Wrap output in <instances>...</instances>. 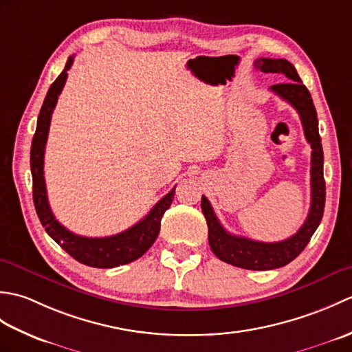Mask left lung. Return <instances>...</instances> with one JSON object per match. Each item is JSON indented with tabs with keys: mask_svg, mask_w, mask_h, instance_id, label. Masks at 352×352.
Returning <instances> with one entry per match:
<instances>
[{
	"mask_svg": "<svg viewBox=\"0 0 352 352\" xmlns=\"http://www.w3.org/2000/svg\"><path fill=\"white\" fill-rule=\"evenodd\" d=\"M256 69L266 74H283L287 81L271 86V91L276 94L290 106L296 109L304 126L305 139L311 146V203L307 219L296 233L281 242L266 243L251 239L230 234L221 226L216 218L212 204L203 195L201 198V208L206 216L208 227V243L213 254L219 260L237 267L251 269V271H269L286 266L292 260L296 258L302 250L307 246L310 239L319 227L325 207V180H324V151L320 144L318 115L315 104H313L309 89L302 85L298 76L295 66L286 58H257L254 62Z\"/></svg>",
	"mask_w": 352,
	"mask_h": 352,
	"instance_id": "left-lung-1",
	"label": "left lung"
}]
</instances>
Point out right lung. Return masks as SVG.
<instances>
[{"label":"right lung","instance_id":"obj_1","mask_svg":"<svg viewBox=\"0 0 352 352\" xmlns=\"http://www.w3.org/2000/svg\"><path fill=\"white\" fill-rule=\"evenodd\" d=\"M74 63V56L68 58L65 69L60 76L51 85L50 91L45 96L39 118H37L36 133L32 142V153H30V166L33 175V201L37 216L45 227V231L50 234L52 241L57 242L62 248L76 258L80 263L92 267H116L121 265L131 263L151 248V245L159 236L160 222L164 212L172 204L175 195V188L166 193L159 203H157L144 219L139 221L136 226L122 231V233L109 237H85L78 236L72 231L66 230L52 214L47 186L43 177V154L47 145L51 115L54 110L57 98L68 78V71Z\"/></svg>","mask_w":352,"mask_h":352}]
</instances>
